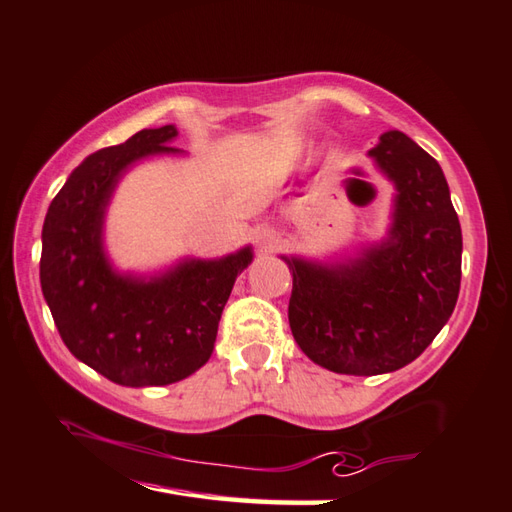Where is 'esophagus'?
Instances as JSON below:
<instances>
[{
    "label": "esophagus",
    "mask_w": 512,
    "mask_h": 512,
    "mask_svg": "<svg viewBox=\"0 0 512 512\" xmlns=\"http://www.w3.org/2000/svg\"><path fill=\"white\" fill-rule=\"evenodd\" d=\"M255 244L262 250H273L277 244H280V235H277V230L262 226L255 230Z\"/></svg>",
    "instance_id": "obj_1"
}]
</instances>
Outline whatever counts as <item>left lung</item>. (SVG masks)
Masks as SVG:
<instances>
[{
    "label": "left lung",
    "mask_w": 512,
    "mask_h": 512,
    "mask_svg": "<svg viewBox=\"0 0 512 512\" xmlns=\"http://www.w3.org/2000/svg\"><path fill=\"white\" fill-rule=\"evenodd\" d=\"M369 154L398 190L389 239L349 264L282 257L295 342L349 376L410 365L450 320L461 286V226L441 165L398 129Z\"/></svg>",
    "instance_id": "1"
}]
</instances>
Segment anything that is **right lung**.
<instances>
[{
  "mask_svg": "<svg viewBox=\"0 0 512 512\" xmlns=\"http://www.w3.org/2000/svg\"><path fill=\"white\" fill-rule=\"evenodd\" d=\"M172 125L141 129L87 156L55 194L42 228L40 284L67 349L111 383L161 387L212 356L221 311L250 248L217 262L190 259L150 282L111 271L102 217L118 176L143 156L179 152Z\"/></svg>",
  "mask_w": 512,
  "mask_h": 512,
  "instance_id": "add662e5",
  "label": "right lung"
}]
</instances>
